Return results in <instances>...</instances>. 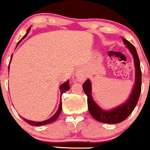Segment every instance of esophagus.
<instances>
[{"instance_id":"34e87169","label":"esophagus","mask_w":150,"mask_h":150,"mask_svg":"<svg viewBox=\"0 0 150 150\" xmlns=\"http://www.w3.org/2000/svg\"><path fill=\"white\" fill-rule=\"evenodd\" d=\"M75 76L76 77L79 81H82L84 78V72H83L82 70H81V69H79V70H77L76 72Z\"/></svg>"}]
</instances>
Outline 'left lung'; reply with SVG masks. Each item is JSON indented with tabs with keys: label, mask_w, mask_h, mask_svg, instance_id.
I'll return each instance as SVG.
<instances>
[{
	"label": "left lung",
	"mask_w": 150,
	"mask_h": 150,
	"mask_svg": "<svg viewBox=\"0 0 150 150\" xmlns=\"http://www.w3.org/2000/svg\"><path fill=\"white\" fill-rule=\"evenodd\" d=\"M124 44L133 57L136 70V81L130 97L124 103L112 109L110 111L103 110L96 104L92 97L91 82L87 79L83 84L82 87L84 93L87 96L88 110L91 116L98 122L108 124H117L124 121L132 113L139 100L142 90V71H141L140 61L134 46L125 38H122Z\"/></svg>",
	"instance_id": "obj_1"
}]
</instances>
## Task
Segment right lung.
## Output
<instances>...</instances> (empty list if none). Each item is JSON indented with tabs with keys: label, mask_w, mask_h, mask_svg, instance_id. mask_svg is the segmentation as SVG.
Here are the masks:
<instances>
[{
	"label": "right lung",
	"mask_w": 150,
	"mask_h": 150,
	"mask_svg": "<svg viewBox=\"0 0 150 150\" xmlns=\"http://www.w3.org/2000/svg\"><path fill=\"white\" fill-rule=\"evenodd\" d=\"M30 30V27L28 29V30H27V33L25 34V35L23 36V38H22L21 40H20V41L18 42V44H17V45H18L19 44H20V41H22V40L23 39V38H25V37L27 36V35L28 34V33H29ZM13 55V54H12ZM12 55H11V60H10V63H11V58H12ZM10 64V63H9ZM8 69H9V66H8ZM69 89H70V86H69V80H68L67 81H66L65 83H63V84H62L61 85H60V97H61V96L63 95V93H66L67 90H69ZM61 110H62V102H61V98H60V105H59V107H58V109H57V112H56L55 114H54V115H53L52 117L51 118H50V119L47 120L45 121H42V122H34V121H31V120H28L27 119H25V118H23V120H25V122H27V123H28L29 125H33V126H41V125H47V124H50V123H52L53 122H54V121L56 120L58 118L59 115H60V112H61Z\"/></svg>",
	"instance_id": "obj_1"
}]
</instances>
